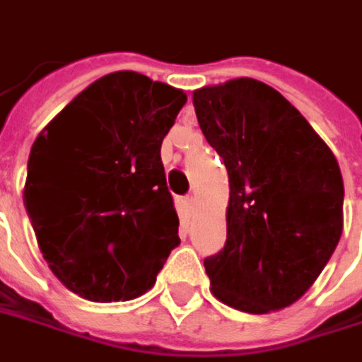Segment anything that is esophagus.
Returning <instances> with one entry per match:
<instances>
[{"label": "esophagus", "mask_w": 362, "mask_h": 362, "mask_svg": "<svg viewBox=\"0 0 362 362\" xmlns=\"http://www.w3.org/2000/svg\"><path fill=\"white\" fill-rule=\"evenodd\" d=\"M181 203H183V209L187 211V213H191V211L195 209V197L193 195H187V197L181 199Z\"/></svg>", "instance_id": "1"}]
</instances>
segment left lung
I'll return each instance as SVG.
<instances>
[{
    "label": "left lung",
    "mask_w": 362,
    "mask_h": 362,
    "mask_svg": "<svg viewBox=\"0 0 362 362\" xmlns=\"http://www.w3.org/2000/svg\"><path fill=\"white\" fill-rule=\"evenodd\" d=\"M229 175L227 243L205 259L211 293L251 315L281 311L321 275L343 233L337 157L271 85L239 77L193 91Z\"/></svg>",
    "instance_id": "obj_1"
}]
</instances>
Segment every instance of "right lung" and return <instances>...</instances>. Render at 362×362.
Returning a JSON list of instances; mask_svg holds the SVG:
<instances>
[{
  "mask_svg": "<svg viewBox=\"0 0 362 362\" xmlns=\"http://www.w3.org/2000/svg\"><path fill=\"white\" fill-rule=\"evenodd\" d=\"M185 101L183 89L115 71L33 141L23 203L43 259L79 297H139L179 245L161 143Z\"/></svg>",
  "mask_w": 362,
  "mask_h": 362,
  "instance_id": "add662e5",
  "label": "right lung"
}]
</instances>
